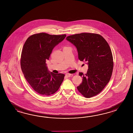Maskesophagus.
<instances>
[{
  "mask_svg": "<svg viewBox=\"0 0 133 133\" xmlns=\"http://www.w3.org/2000/svg\"><path fill=\"white\" fill-rule=\"evenodd\" d=\"M71 75H72L70 74L66 73L65 74V76L67 77H70Z\"/></svg>",
  "mask_w": 133,
  "mask_h": 133,
  "instance_id": "34e87169",
  "label": "esophagus"
}]
</instances>
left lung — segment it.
I'll list each match as a JSON object with an SVG mask.
<instances>
[{
    "label": "left lung",
    "mask_w": 133,
    "mask_h": 133,
    "mask_svg": "<svg viewBox=\"0 0 133 133\" xmlns=\"http://www.w3.org/2000/svg\"><path fill=\"white\" fill-rule=\"evenodd\" d=\"M66 39L76 47L78 58L88 65L87 73L82 76V83L77 87L87 98L100 93L109 81L113 69V58L110 48L99 34L83 33L66 37Z\"/></svg>",
    "instance_id": "obj_1"
}]
</instances>
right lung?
<instances>
[{"label":"right lung","instance_id":"obj_1","mask_svg":"<svg viewBox=\"0 0 133 133\" xmlns=\"http://www.w3.org/2000/svg\"><path fill=\"white\" fill-rule=\"evenodd\" d=\"M65 37L66 35L40 33L30 36L24 45L20 60L21 69L26 81L40 95L49 96L55 93L64 80V74L50 72L45 62L53 48Z\"/></svg>","mask_w":133,"mask_h":133}]
</instances>
